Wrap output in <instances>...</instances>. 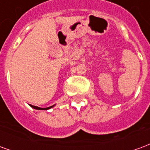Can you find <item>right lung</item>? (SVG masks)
Listing matches in <instances>:
<instances>
[{"label": "right lung", "instance_id": "obj_1", "mask_svg": "<svg viewBox=\"0 0 150 150\" xmlns=\"http://www.w3.org/2000/svg\"><path fill=\"white\" fill-rule=\"evenodd\" d=\"M30 106L33 108H34V109H38V110H47V109H50V108H53L54 105H52V106H50V107H48V108H39V107H37V106H33V105H31Z\"/></svg>", "mask_w": 150, "mask_h": 150}]
</instances>
